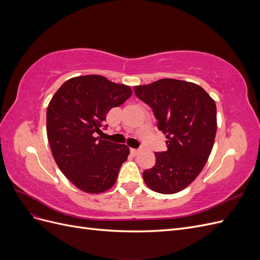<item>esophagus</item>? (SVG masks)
Returning <instances> with one entry per match:
<instances>
[{
  "label": "esophagus",
  "instance_id": "1",
  "mask_svg": "<svg viewBox=\"0 0 260 260\" xmlns=\"http://www.w3.org/2000/svg\"><path fill=\"white\" fill-rule=\"evenodd\" d=\"M141 149H142V147H139V148H130V151L133 155H137L138 153L141 152Z\"/></svg>",
  "mask_w": 260,
  "mask_h": 260
}]
</instances>
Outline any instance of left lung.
Listing matches in <instances>:
<instances>
[{"label": "left lung", "instance_id": "left-lung-1", "mask_svg": "<svg viewBox=\"0 0 260 260\" xmlns=\"http://www.w3.org/2000/svg\"><path fill=\"white\" fill-rule=\"evenodd\" d=\"M133 89L152 108L157 128L167 139V151L155 153V166L143 172V179L157 193H178L200 175L214 146L215 101L202 86L176 79H160Z\"/></svg>", "mask_w": 260, "mask_h": 260}]
</instances>
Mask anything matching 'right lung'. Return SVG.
Returning a JSON list of instances; mask_svg holds the SVG:
<instances>
[{
  "label": "right lung",
  "instance_id": "add662e5",
  "mask_svg": "<svg viewBox=\"0 0 260 260\" xmlns=\"http://www.w3.org/2000/svg\"><path fill=\"white\" fill-rule=\"evenodd\" d=\"M132 94L130 86L103 76L75 77L61 84L46 112V133L58 168L81 191L102 193L116 182L129 147L101 135L111 108Z\"/></svg>",
  "mask_w": 260,
  "mask_h": 260
}]
</instances>
